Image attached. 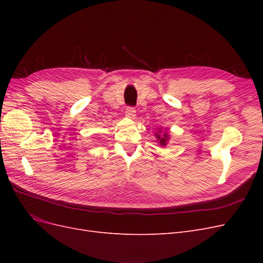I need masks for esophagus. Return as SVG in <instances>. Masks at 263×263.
<instances>
[{
    "mask_svg": "<svg viewBox=\"0 0 263 263\" xmlns=\"http://www.w3.org/2000/svg\"><path fill=\"white\" fill-rule=\"evenodd\" d=\"M125 115L128 118H135V116H136V109L133 106H127L125 110Z\"/></svg>",
    "mask_w": 263,
    "mask_h": 263,
    "instance_id": "34e87169",
    "label": "esophagus"
}]
</instances>
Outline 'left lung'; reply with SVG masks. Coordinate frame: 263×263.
Returning a JSON list of instances; mask_svg holds the SVG:
<instances>
[{
	"instance_id": "8db88e82",
	"label": "left lung",
	"mask_w": 263,
	"mask_h": 263,
	"mask_svg": "<svg viewBox=\"0 0 263 263\" xmlns=\"http://www.w3.org/2000/svg\"><path fill=\"white\" fill-rule=\"evenodd\" d=\"M156 136H157L159 142H160V145L164 146L165 142H166V139H168V136H166V133H164L163 136H160V135H159V134H156Z\"/></svg>"
}]
</instances>
